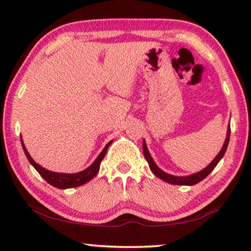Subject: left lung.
<instances>
[{
    "label": "left lung",
    "instance_id": "obj_1",
    "mask_svg": "<svg viewBox=\"0 0 251 251\" xmlns=\"http://www.w3.org/2000/svg\"><path fill=\"white\" fill-rule=\"evenodd\" d=\"M229 140H230V125L227 127V130H226V141H224V144L221 149V151L219 152V154L215 156L214 159H213V161L208 164L206 168H204L203 170L198 171L196 174H193V175H189V176H174V175H169L167 173H164L163 170L160 169V168L156 166L154 160L152 159L151 154H150L149 150L147 148V143H145V141L143 140V154H144V158L147 159V161L149 163V167L150 169L153 174H154L156 177L161 179V180L168 182V184H171V185H182V186H193V185H196L198 182L203 180L207 177V176L212 173L213 169L216 167V164L220 162V160L223 158L224 153L226 151V148H227V144H229Z\"/></svg>",
    "mask_w": 251,
    "mask_h": 251
}]
</instances>
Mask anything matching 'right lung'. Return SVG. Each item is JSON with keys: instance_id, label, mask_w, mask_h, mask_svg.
<instances>
[{"instance_id": "obj_1", "label": "right lung", "mask_w": 251, "mask_h": 251, "mask_svg": "<svg viewBox=\"0 0 251 251\" xmlns=\"http://www.w3.org/2000/svg\"><path fill=\"white\" fill-rule=\"evenodd\" d=\"M111 142L113 141L108 142L106 147H104L102 151L100 152V154L97 156V159L92 162L91 166L87 168V169H84L83 171H80V173H76V174H61V173H54V171L45 169V168H43L42 166H39L38 163L33 161V159L30 156L29 152L27 151V149H25L24 141H22V137H21V144H22V148H24L25 154L29 160V162L31 163V166L38 171V174L42 176L48 184L59 189H67V188H73V187H78V186L87 184L88 181L91 180V179L98 174L100 163H101L102 159L104 158V155H106V152L108 148H109V145L111 144Z\"/></svg>"}]
</instances>
